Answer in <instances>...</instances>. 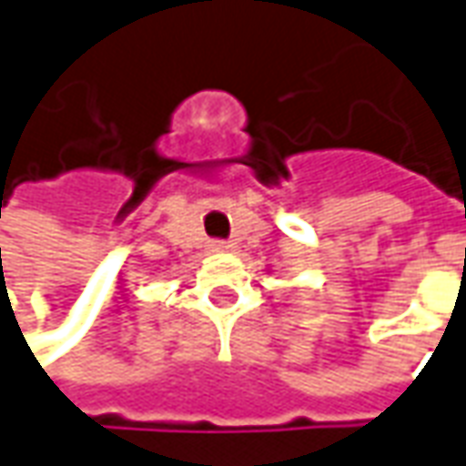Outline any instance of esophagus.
Listing matches in <instances>:
<instances>
[{
    "mask_svg": "<svg viewBox=\"0 0 466 466\" xmlns=\"http://www.w3.org/2000/svg\"><path fill=\"white\" fill-rule=\"evenodd\" d=\"M209 247H211V249H214V252H227V249H232V244L224 242V239H214V242H211Z\"/></svg>",
    "mask_w": 466,
    "mask_h": 466,
    "instance_id": "34e87169",
    "label": "esophagus"
}]
</instances>
